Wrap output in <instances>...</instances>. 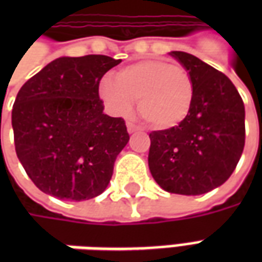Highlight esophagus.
<instances>
[{"label": "esophagus", "instance_id": "1", "mask_svg": "<svg viewBox=\"0 0 262 262\" xmlns=\"http://www.w3.org/2000/svg\"><path fill=\"white\" fill-rule=\"evenodd\" d=\"M126 126H127V132L129 133H135V132L140 130V126L135 125L133 122H126Z\"/></svg>", "mask_w": 262, "mask_h": 262}]
</instances>
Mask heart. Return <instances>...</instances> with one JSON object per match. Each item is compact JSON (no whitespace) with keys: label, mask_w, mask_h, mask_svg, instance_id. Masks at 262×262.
Segmentation results:
<instances>
[{"label":"heart","mask_w":262,"mask_h":262,"mask_svg":"<svg viewBox=\"0 0 262 262\" xmlns=\"http://www.w3.org/2000/svg\"><path fill=\"white\" fill-rule=\"evenodd\" d=\"M99 94L111 111L130 114L133 99L146 123L171 129L185 119L193 102V82L187 70L165 59H146L120 70L116 80L105 77Z\"/></svg>","instance_id":"1"}]
</instances>
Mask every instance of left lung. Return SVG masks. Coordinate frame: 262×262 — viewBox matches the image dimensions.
<instances>
[{
	"label": "left lung",
	"mask_w": 262,
	"mask_h": 262,
	"mask_svg": "<svg viewBox=\"0 0 262 262\" xmlns=\"http://www.w3.org/2000/svg\"><path fill=\"white\" fill-rule=\"evenodd\" d=\"M170 54L192 78L193 102L180 125L148 135V168L167 192L201 195L227 181L242 157L244 103L219 70L185 52Z\"/></svg>",
	"instance_id": "8db88e82"
}]
</instances>
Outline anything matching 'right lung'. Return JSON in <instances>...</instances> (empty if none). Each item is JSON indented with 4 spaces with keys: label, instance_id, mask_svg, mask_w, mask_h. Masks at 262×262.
<instances>
[{
    "label": "right lung",
    "instance_id": "right-lung-1",
    "mask_svg": "<svg viewBox=\"0 0 262 262\" xmlns=\"http://www.w3.org/2000/svg\"><path fill=\"white\" fill-rule=\"evenodd\" d=\"M119 63L102 54L60 57L18 92L12 108L15 151L42 192L85 201L108 187L129 133L122 118L103 114L99 81Z\"/></svg>",
    "mask_w": 262,
    "mask_h": 262
}]
</instances>
